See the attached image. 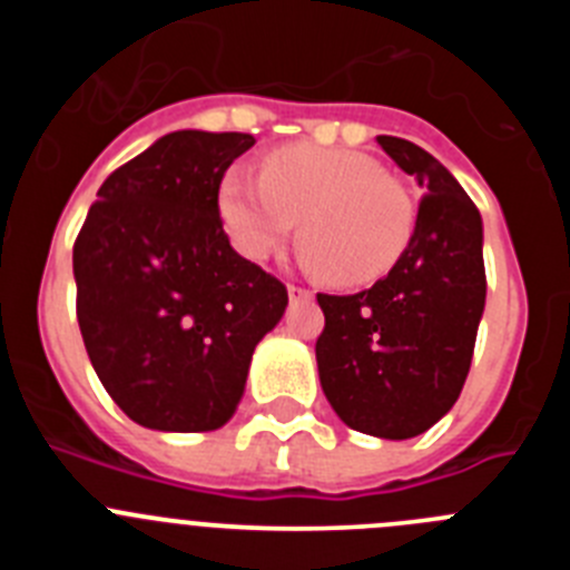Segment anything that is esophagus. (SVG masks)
I'll use <instances>...</instances> for the list:
<instances>
[{
	"label": "esophagus",
	"mask_w": 570,
	"mask_h": 570,
	"mask_svg": "<svg viewBox=\"0 0 570 570\" xmlns=\"http://www.w3.org/2000/svg\"><path fill=\"white\" fill-rule=\"evenodd\" d=\"M288 296L296 302V299H311L314 294H311L308 288H302V285H288Z\"/></svg>",
	"instance_id": "34e87169"
}]
</instances>
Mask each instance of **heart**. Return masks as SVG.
<instances>
[{
    "label": "heart",
    "mask_w": 570,
    "mask_h": 570,
    "mask_svg": "<svg viewBox=\"0 0 570 570\" xmlns=\"http://www.w3.org/2000/svg\"><path fill=\"white\" fill-rule=\"evenodd\" d=\"M219 214L250 262L279 254L299 230L305 268L340 288L385 279L416 225L414 199L396 176L382 174L365 154L316 145L271 150L259 179L228 170L219 183Z\"/></svg>",
    "instance_id": "heart-1"
}]
</instances>
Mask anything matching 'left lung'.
Instances as JSON below:
<instances>
[{"mask_svg":"<svg viewBox=\"0 0 570 570\" xmlns=\"http://www.w3.org/2000/svg\"><path fill=\"white\" fill-rule=\"evenodd\" d=\"M422 188L405 256L351 296L316 294L322 391L342 422L380 440H411L460 400L485 311L482 216L451 170L420 145L376 136Z\"/></svg>","mask_w":570,"mask_h":570,"instance_id":"obj_1","label":"left lung"}]
</instances>
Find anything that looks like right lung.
<instances>
[{
    "label": "right lung",
    "instance_id": "add662e5",
    "mask_svg": "<svg viewBox=\"0 0 570 570\" xmlns=\"http://www.w3.org/2000/svg\"><path fill=\"white\" fill-rule=\"evenodd\" d=\"M250 134L174 130L102 183L73 245L77 320L110 400L154 431L234 416L288 291L230 248L219 183Z\"/></svg>",
    "mask_w": 570,
    "mask_h": 570
}]
</instances>
